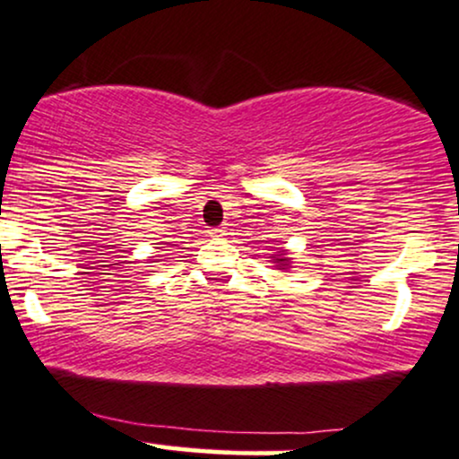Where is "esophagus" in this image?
<instances>
[{
	"label": "esophagus",
	"instance_id": "obj_1",
	"mask_svg": "<svg viewBox=\"0 0 459 459\" xmlns=\"http://www.w3.org/2000/svg\"><path fill=\"white\" fill-rule=\"evenodd\" d=\"M226 235V229H212L209 230V237H213V239H220V237Z\"/></svg>",
	"mask_w": 459,
	"mask_h": 459
}]
</instances>
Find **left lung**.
<instances>
[{"label": "left lung", "instance_id": "obj_1", "mask_svg": "<svg viewBox=\"0 0 459 459\" xmlns=\"http://www.w3.org/2000/svg\"><path fill=\"white\" fill-rule=\"evenodd\" d=\"M272 259H276L273 263H278V267H281V270L287 267V259H284V256H272Z\"/></svg>", "mask_w": 459, "mask_h": 459}]
</instances>
